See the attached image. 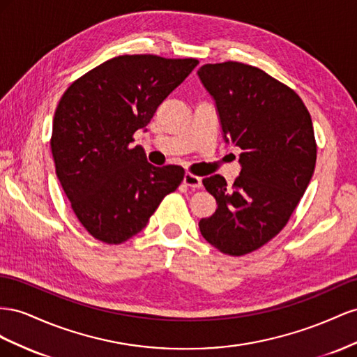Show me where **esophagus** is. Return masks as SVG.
I'll return each mask as SVG.
<instances>
[{"label": "esophagus", "mask_w": 357, "mask_h": 357, "mask_svg": "<svg viewBox=\"0 0 357 357\" xmlns=\"http://www.w3.org/2000/svg\"><path fill=\"white\" fill-rule=\"evenodd\" d=\"M184 184L190 188H199L202 185V178L195 175V173L187 172L184 175Z\"/></svg>", "instance_id": "34e87169"}]
</instances>
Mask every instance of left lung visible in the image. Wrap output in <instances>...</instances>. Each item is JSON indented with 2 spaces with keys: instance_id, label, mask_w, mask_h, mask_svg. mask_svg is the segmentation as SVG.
<instances>
[{
  "instance_id": "obj_1",
  "label": "left lung",
  "mask_w": 357,
  "mask_h": 357,
  "mask_svg": "<svg viewBox=\"0 0 357 357\" xmlns=\"http://www.w3.org/2000/svg\"><path fill=\"white\" fill-rule=\"evenodd\" d=\"M217 103L226 142L242 149L239 176L203 179L217 211L199 221L202 236L227 256H245L286 227L317 158L311 115L291 88L238 61L197 71Z\"/></svg>"
}]
</instances>
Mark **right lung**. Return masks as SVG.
<instances>
[{
  "label": "right lung",
  "instance_id": "right-lung-1",
  "mask_svg": "<svg viewBox=\"0 0 357 357\" xmlns=\"http://www.w3.org/2000/svg\"><path fill=\"white\" fill-rule=\"evenodd\" d=\"M196 58L121 55L76 79L61 97L50 149L71 209L91 236L118 245L146 226L185 170L148 162L133 135L184 82Z\"/></svg>",
  "mask_w": 357,
  "mask_h": 357
}]
</instances>
